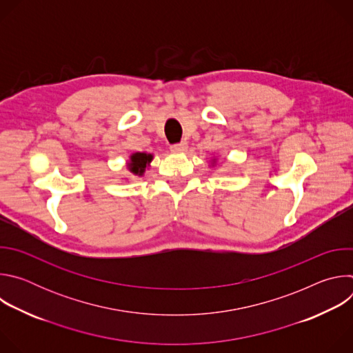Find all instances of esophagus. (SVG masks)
Masks as SVG:
<instances>
[{
    "instance_id": "1",
    "label": "esophagus",
    "mask_w": 353,
    "mask_h": 353,
    "mask_svg": "<svg viewBox=\"0 0 353 353\" xmlns=\"http://www.w3.org/2000/svg\"><path fill=\"white\" fill-rule=\"evenodd\" d=\"M170 149H172V152H184V150L187 149V143L185 142L173 143V145H170Z\"/></svg>"
}]
</instances>
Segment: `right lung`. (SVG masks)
Here are the masks:
<instances>
[{
  "instance_id": "1",
  "label": "right lung",
  "mask_w": 353,
  "mask_h": 353,
  "mask_svg": "<svg viewBox=\"0 0 353 353\" xmlns=\"http://www.w3.org/2000/svg\"><path fill=\"white\" fill-rule=\"evenodd\" d=\"M152 159H154V155L145 154V152H135L130 157V161L127 163L128 170L134 176H143L145 169L149 166L150 162H152Z\"/></svg>"
}]
</instances>
